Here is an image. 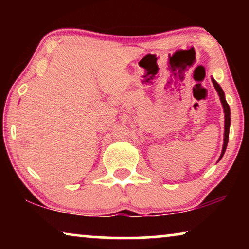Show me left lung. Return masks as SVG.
I'll use <instances>...</instances> for the list:
<instances>
[{
  "mask_svg": "<svg viewBox=\"0 0 249 249\" xmlns=\"http://www.w3.org/2000/svg\"><path fill=\"white\" fill-rule=\"evenodd\" d=\"M212 83L214 85V87H215V89L217 91V94H219L220 96V100H221V103H222V107H223V111H224V139H223V147H222V152H221V155H220V159H222V156L224 154V152H226L227 149V145H228V141H229V129H230V107L229 105H228L227 101H226V97H224V93L222 90V88L220 87V85L216 83L215 80L212 79Z\"/></svg>",
  "mask_w": 249,
  "mask_h": 249,
  "instance_id": "obj_1",
  "label": "left lung"
}]
</instances>
